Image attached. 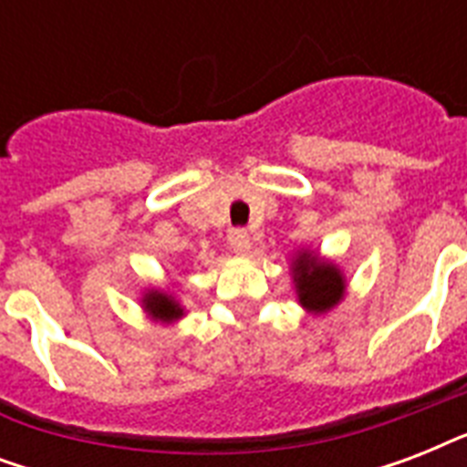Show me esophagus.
<instances>
[{
    "label": "esophagus",
    "mask_w": 467,
    "mask_h": 467,
    "mask_svg": "<svg viewBox=\"0 0 467 467\" xmlns=\"http://www.w3.org/2000/svg\"><path fill=\"white\" fill-rule=\"evenodd\" d=\"M227 242H230V247L237 252V254H244L252 247V240H249V233L244 227H233L230 233H227Z\"/></svg>",
    "instance_id": "1"
}]
</instances>
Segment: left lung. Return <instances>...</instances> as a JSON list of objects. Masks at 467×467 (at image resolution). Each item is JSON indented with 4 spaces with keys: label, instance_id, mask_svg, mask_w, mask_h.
I'll list each match as a JSON object with an SVG mask.
<instances>
[{
    "label": "left lung",
    "instance_id": "obj_1",
    "mask_svg": "<svg viewBox=\"0 0 467 467\" xmlns=\"http://www.w3.org/2000/svg\"><path fill=\"white\" fill-rule=\"evenodd\" d=\"M296 288L303 307L315 312H325L337 306L344 293L341 274L332 264L317 262L312 254H303L296 259Z\"/></svg>",
    "mask_w": 467,
    "mask_h": 467
}]
</instances>
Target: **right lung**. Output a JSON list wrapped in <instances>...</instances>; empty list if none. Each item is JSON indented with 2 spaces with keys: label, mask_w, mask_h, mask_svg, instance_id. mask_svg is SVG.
Listing matches in <instances>:
<instances>
[{
  "label": "right lung",
  "mask_w": 467,
  "mask_h": 467,
  "mask_svg": "<svg viewBox=\"0 0 467 467\" xmlns=\"http://www.w3.org/2000/svg\"><path fill=\"white\" fill-rule=\"evenodd\" d=\"M145 307H148L157 319H176L182 317V307L171 296H164V293H150L145 296Z\"/></svg>",
  "instance_id": "1"
}]
</instances>
